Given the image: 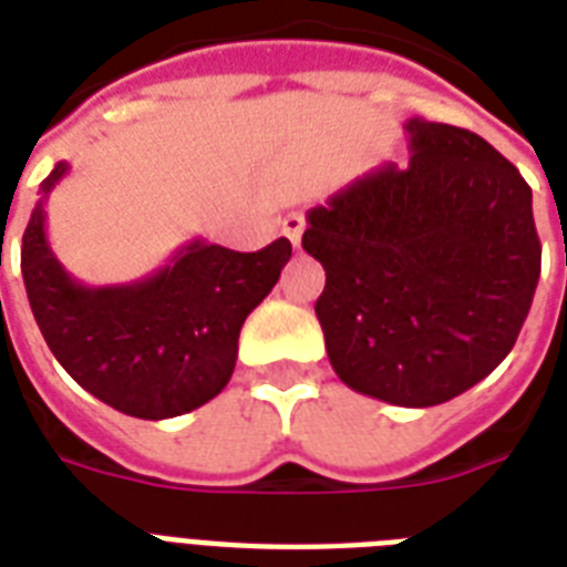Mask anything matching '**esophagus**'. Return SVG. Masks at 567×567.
<instances>
[{
	"mask_svg": "<svg viewBox=\"0 0 567 567\" xmlns=\"http://www.w3.org/2000/svg\"><path fill=\"white\" fill-rule=\"evenodd\" d=\"M302 229H306V217L300 212H291L288 217L282 220V231L285 238L291 240L293 249H300V240H302Z\"/></svg>",
	"mask_w": 567,
	"mask_h": 567,
	"instance_id": "1",
	"label": "esophagus"
}]
</instances>
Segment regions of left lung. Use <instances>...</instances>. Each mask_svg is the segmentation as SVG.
<instances>
[{"label":"left lung","mask_w":567,"mask_h":567,"mask_svg":"<svg viewBox=\"0 0 567 567\" xmlns=\"http://www.w3.org/2000/svg\"><path fill=\"white\" fill-rule=\"evenodd\" d=\"M412 158L306 214L327 270L315 315L344 385L405 409L447 403L509 355L542 244L533 190L467 128L405 120Z\"/></svg>","instance_id":"1"}]
</instances>
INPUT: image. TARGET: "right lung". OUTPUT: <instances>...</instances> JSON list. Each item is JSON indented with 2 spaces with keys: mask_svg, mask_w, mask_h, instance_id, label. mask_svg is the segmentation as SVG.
<instances>
[{
  "mask_svg": "<svg viewBox=\"0 0 567 567\" xmlns=\"http://www.w3.org/2000/svg\"><path fill=\"white\" fill-rule=\"evenodd\" d=\"M70 164L58 162L22 235V282L49 350L70 377L132 417L164 421L220 394L238 359L244 320L279 282L291 240L235 252L194 238L155 274L91 288L66 274L47 240V196Z\"/></svg>",
  "mask_w": 567,
  "mask_h": 567,
  "instance_id": "obj_1",
  "label": "right lung"
}]
</instances>
